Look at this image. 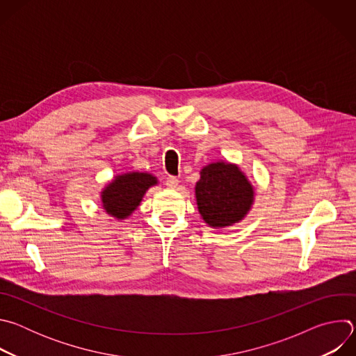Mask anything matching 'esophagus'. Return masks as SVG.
I'll list each match as a JSON object with an SVG mask.
<instances>
[{"instance_id":"esophagus-1","label":"esophagus","mask_w":356,"mask_h":356,"mask_svg":"<svg viewBox=\"0 0 356 356\" xmlns=\"http://www.w3.org/2000/svg\"><path fill=\"white\" fill-rule=\"evenodd\" d=\"M165 183H166V186H168L169 188H175V187H177V184H179V179H177L176 176H168L166 180H165Z\"/></svg>"}]
</instances>
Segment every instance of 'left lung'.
I'll list each match as a JSON object with an SVG mask.
<instances>
[{
  "mask_svg": "<svg viewBox=\"0 0 356 356\" xmlns=\"http://www.w3.org/2000/svg\"><path fill=\"white\" fill-rule=\"evenodd\" d=\"M195 184L198 211L210 227L224 228L241 221L253 201V187L235 165L217 162L201 170Z\"/></svg>",
  "mask_w": 356,
  "mask_h": 356,
  "instance_id": "8db88e82",
  "label": "left lung"
}]
</instances>
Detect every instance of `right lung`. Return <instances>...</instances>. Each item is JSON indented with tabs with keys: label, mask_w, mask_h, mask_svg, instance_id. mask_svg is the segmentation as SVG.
<instances>
[{
	"label": "right lung",
	"mask_w": 356,
	"mask_h": 356,
	"mask_svg": "<svg viewBox=\"0 0 356 356\" xmlns=\"http://www.w3.org/2000/svg\"><path fill=\"white\" fill-rule=\"evenodd\" d=\"M156 183V177L147 173L134 172L117 176L101 194L103 206L108 214L124 220L139 206L146 190Z\"/></svg>",
	"instance_id": "1"
}]
</instances>
